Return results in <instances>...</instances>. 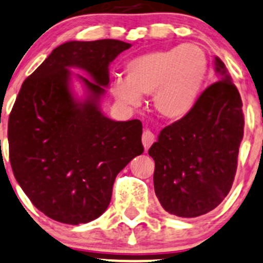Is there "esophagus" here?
<instances>
[{
    "mask_svg": "<svg viewBox=\"0 0 263 263\" xmlns=\"http://www.w3.org/2000/svg\"><path fill=\"white\" fill-rule=\"evenodd\" d=\"M154 142H155V135L150 131V129H145L142 134V143L145 150H148L150 146L153 145Z\"/></svg>",
    "mask_w": 263,
    "mask_h": 263,
    "instance_id": "esophagus-1",
    "label": "esophagus"
}]
</instances>
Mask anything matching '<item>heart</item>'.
Segmentation results:
<instances>
[{
	"mask_svg": "<svg viewBox=\"0 0 263 263\" xmlns=\"http://www.w3.org/2000/svg\"><path fill=\"white\" fill-rule=\"evenodd\" d=\"M208 71V59L197 44L176 45L139 55L127 62L126 81L113 82V96L139 106L141 96L154 95L156 112L168 121L186 117L197 103Z\"/></svg>",
	"mask_w": 263,
	"mask_h": 263,
	"instance_id": "heart-1",
	"label": "heart"
}]
</instances>
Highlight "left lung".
<instances>
[{
    "instance_id": "left-lung-1",
    "label": "left lung",
    "mask_w": 263,
    "mask_h": 263,
    "mask_svg": "<svg viewBox=\"0 0 263 263\" xmlns=\"http://www.w3.org/2000/svg\"><path fill=\"white\" fill-rule=\"evenodd\" d=\"M219 82L209 85L186 117L168 124L148 150L155 194L170 214L194 218L223 201L237 171L245 128L242 99L215 57Z\"/></svg>"
}]
</instances>
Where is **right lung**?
<instances>
[{
    "mask_svg": "<svg viewBox=\"0 0 263 263\" xmlns=\"http://www.w3.org/2000/svg\"><path fill=\"white\" fill-rule=\"evenodd\" d=\"M131 44L113 39L68 41L55 48L21 89L8 118L13 175L40 212L65 224L95 220L108 208L116 176L143 153L142 123L117 122L99 108L109 83L108 65ZM69 67L92 81L78 101Z\"/></svg>",
    "mask_w": 263,
    "mask_h": 263,
    "instance_id": "right-lung-1",
    "label": "right lung"
}]
</instances>
